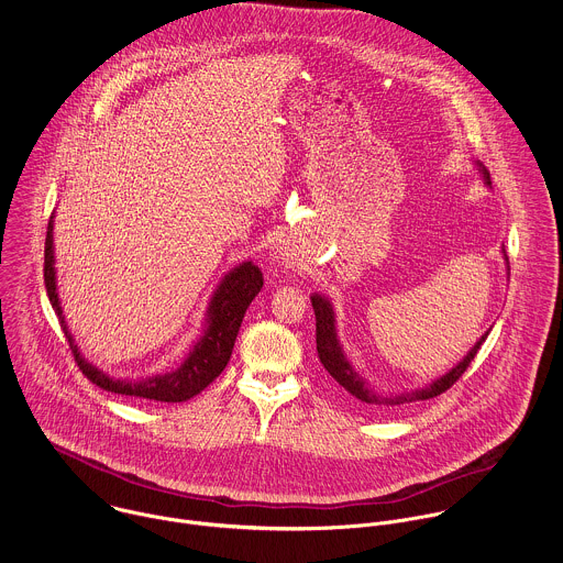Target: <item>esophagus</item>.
Wrapping results in <instances>:
<instances>
[{
	"instance_id": "34e87169",
	"label": "esophagus",
	"mask_w": 563,
	"mask_h": 563,
	"mask_svg": "<svg viewBox=\"0 0 563 563\" xmlns=\"http://www.w3.org/2000/svg\"><path fill=\"white\" fill-rule=\"evenodd\" d=\"M298 254H300V252H298V245H296V243H283V247H280L283 261L296 263V256H298Z\"/></svg>"
}]
</instances>
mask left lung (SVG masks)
Listing matches in <instances>:
<instances>
[{
    "label": "left lung",
    "mask_w": 563,
    "mask_h": 563,
    "mask_svg": "<svg viewBox=\"0 0 563 563\" xmlns=\"http://www.w3.org/2000/svg\"><path fill=\"white\" fill-rule=\"evenodd\" d=\"M483 175L489 181V173L483 168ZM509 261V258H507ZM311 305H313V311H316V344H318V357L322 362V366L329 371V375L351 395L355 397L357 401L366 404V406H373V408H379V410H390V408H401V406H408V404H415V401H428V399H434L439 395H443L445 390H450L461 377L463 373L470 368V364L474 362L476 353L481 351L483 342L487 340L489 331L478 340V344L467 353V357L456 366L452 368L448 375H443L441 379H437L434 384L421 388V390H415V393H404V395H377L373 388H368V384L353 371V366L349 364V360L344 357V351L338 342V333H335V318H333V309L329 305V300L320 298V296H313L311 298Z\"/></svg>",
    "instance_id": "left-lung-1"
}]
</instances>
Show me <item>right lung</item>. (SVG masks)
<instances>
[{
	"label": "right lung",
	"mask_w": 563,
	"mask_h": 563,
	"mask_svg": "<svg viewBox=\"0 0 563 563\" xmlns=\"http://www.w3.org/2000/svg\"><path fill=\"white\" fill-rule=\"evenodd\" d=\"M43 280L47 289V298L52 302V309L56 311L60 327L65 331V338L69 342V349L74 353V362L78 364V371L98 388L115 395H126V397H140V399H151V401H164V404H179L186 401L195 395H199L206 386H210L221 371L228 366L234 340L239 333V327L243 322L245 309L254 300V296L263 287V274L256 265L243 263L234 272H230L219 289L214 291L208 309V329L206 335L197 342L188 360L168 375L153 377L148 382L140 384H129V382H115L102 375L98 368L87 364L78 349L71 342V335L65 329L60 307H58V296H56V285H54V254H52V221L47 223V234H45V263H43Z\"/></svg>",
	"instance_id": "obj_1"
}]
</instances>
